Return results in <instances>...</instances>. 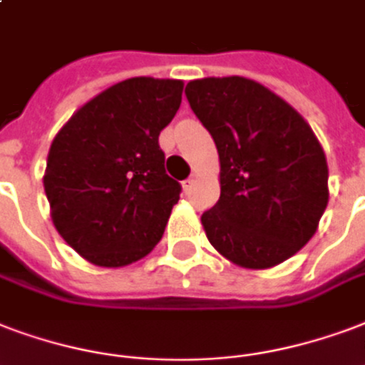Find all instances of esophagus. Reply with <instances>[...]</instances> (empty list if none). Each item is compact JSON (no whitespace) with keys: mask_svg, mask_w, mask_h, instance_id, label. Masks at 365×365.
Masks as SVG:
<instances>
[{"mask_svg":"<svg viewBox=\"0 0 365 365\" xmlns=\"http://www.w3.org/2000/svg\"><path fill=\"white\" fill-rule=\"evenodd\" d=\"M195 182H197V176H195V174H191V176H189L187 180H185V182L182 183L183 191H185V193H189V191H191V189L195 187Z\"/></svg>","mask_w":365,"mask_h":365,"instance_id":"34e87169","label":"esophagus"}]
</instances>
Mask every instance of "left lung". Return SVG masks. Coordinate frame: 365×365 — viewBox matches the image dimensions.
<instances>
[{"label": "left lung", "mask_w": 365, "mask_h": 365, "mask_svg": "<svg viewBox=\"0 0 365 365\" xmlns=\"http://www.w3.org/2000/svg\"><path fill=\"white\" fill-rule=\"evenodd\" d=\"M220 157V199L201 216L233 264L262 269L304 247L327 207V163L312 128L282 97L241 76L185 86Z\"/></svg>", "instance_id": "left-lung-1"}]
</instances>
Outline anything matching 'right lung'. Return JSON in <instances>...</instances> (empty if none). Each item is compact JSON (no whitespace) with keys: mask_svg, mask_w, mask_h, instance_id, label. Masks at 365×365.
I'll return each instance as SVG.
<instances>
[{"mask_svg":"<svg viewBox=\"0 0 365 365\" xmlns=\"http://www.w3.org/2000/svg\"><path fill=\"white\" fill-rule=\"evenodd\" d=\"M182 80L130 78L71 116L43 176L53 224L86 260L118 268L160 241L182 185L164 170L158 135L182 103Z\"/></svg>","mask_w":365,"mask_h":365,"instance_id":"add662e5","label":"right lung"}]
</instances>
